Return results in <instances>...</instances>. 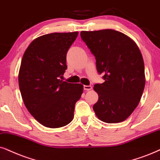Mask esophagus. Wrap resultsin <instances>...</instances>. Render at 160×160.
<instances>
[{"mask_svg": "<svg viewBox=\"0 0 160 160\" xmlns=\"http://www.w3.org/2000/svg\"><path fill=\"white\" fill-rule=\"evenodd\" d=\"M92 88V86H83V89L86 91H89Z\"/></svg>", "mask_w": 160, "mask_h": 160, "instance_id": "34e87169", "label": "esophagus"}]
</instances>
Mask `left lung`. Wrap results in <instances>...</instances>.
I'll use <instances>...</instances> for the list:
<instances>
[{"label":"left lung","mask_w":160,"mask_h":160,"mask_svg":"<svg viewBox=\"0 0 160 160\" xmlns=\"http://www.w3.org/2000/svg\"><path fill=\"white\" fill-rule=\"evenodd\" d=\"M80 37L105 80L94 86L99 95L93 106L95 114L105 122H122L138 106L145 88L142 54L134 40L114 29L82 31Z\"/></svg>","instance_id":"obj_1"}]
</instances>
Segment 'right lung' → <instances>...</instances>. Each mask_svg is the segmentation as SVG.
I'll return each mask as SVG.
<instances>
[{
	"instance_id": "add662e5",
	"label": "right lung",
	"mask_w": 160,
	"mask_h": 160,
	"mask_svg": "<svg viewBox=\"0 0 160 160\" xmlns=\"http://www.w3.org/2000/svg\"><path fill=\"white\" fill-rule=\"evenodd\" d=\"M78 32L51 33L36 38L24 52L18 74L22 98L30 114L48 128L65 126L74 118L75 103L83 92L80 83H68L66 54Z\"/></svg>"
}]
</instances>
